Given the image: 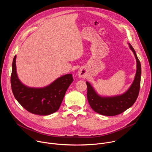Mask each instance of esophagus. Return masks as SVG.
I'll list each match as a JSON object with an SVG mask.
<instances>
[{
    "label": "esophagus",
    "mask_w": 152,
    "mask_h": 152,
    "mask_svg": "<svg viewBox=\"0 0 152 152\" xmlns=\"http://www.w3.org/2000/svg\"><path fill=\"white\" fill-rule=\"evenodd\" d=\"M78 75H79V76L80 77H83L84 75H85V74H84L83 70H82V69H80L79 70V71H78Z\"/></svg>",
    "instance_id": "1"
}]
</instances>
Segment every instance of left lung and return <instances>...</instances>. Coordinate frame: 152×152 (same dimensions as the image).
Returning <instances> with one entry per match:
<instances>
[{"label":"left lung","instance_id":"left-lung-1","mask_svg":"<svg viewBox=\"0 0 152 152\" xmlns=\"http://www.w3.org/2000/svg\"><path fill=\"white\" fill-rule=\"evenodd\" d=\"M129 45L130 49L134 52L137 59V69L134 80L131 87L126 92L117 96L102 97L96 93L89 82H86L87 85V99L88 103L95 112L101 115L106 116L118 115L131 107L138 96L141 75V64L134 49L131 44Z\"/></svg>","mask_w":152,"mask_h":152}]
</instances>
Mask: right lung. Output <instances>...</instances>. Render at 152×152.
Instances as JSON below:
<instances>
[{
	"mask_svg": "<svg viewBox=\"0 0 152 152\" xmlns=\"http://www.w3.org/2000/svg\"><path fill=\"white\" fill-rule=\"evenodd\" d=\"M15 55L11 76V89L15 99L29 113L47 115L57 111L66 93L73 81L72 74L62 76L44 88H30L21 83L18 78Z\"/></svg>",
	"mask_w": 152,
	"mask_h": 152,
	"instance_id": "right-lung-1",
	"label": "right lung"
}]
</instances>
